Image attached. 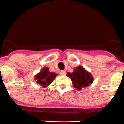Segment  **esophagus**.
Listing matches in <instances>:
<instances>
[{"label":"esophagus","mask_w":124,"mask_h":124,"mask_svg":"<svg viewBox=\"0 0 124 124\" xmlns=\"http://www.w3.org/2000/svg\"><path fill=\"white\" fill-rule=\"evenodd\" d=\"M60 75H66V72L64 70H61L60 72Z\"/></svg>","instance_id":"obj_1"}]
</instances>
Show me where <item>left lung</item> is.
<instances>
[{
    "mask_svg": "<svg viewBox=\"0 0 124 124\" xmlns=\"http://www.w3.org/2000/svg\"><path fill=\"white\" fill-rule=\"evenodd\" d=\"M67 76L70 78L73 87L77 90L89 86L93 81L91 73L81 66L76 67L72 73H67Z\"/></svg>",
    "mask_w": 124,
    "mask_h": 124,
    "instance_id": "obj_1",
    "label": "left lung"
}]
</instances>
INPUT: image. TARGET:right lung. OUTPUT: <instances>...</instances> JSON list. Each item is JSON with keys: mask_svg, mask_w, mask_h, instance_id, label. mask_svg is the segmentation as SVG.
Listing matches in <instances>:
<instances>
[{"mask_svg": "<svg viewBox=\"0 0 124 124\" xmlns=\"http://www.w3.org/2000/svg\"><path fill=\"white\" fill-rule=\"evenodd\" d=\"M57 73L49 71L48 67H43L39 73L35 76V80L43 87H46L52 83L55 78Z\"/></svg>", "mask_w": 124, "mask_h": 124, "instance_id": "right-lung-1", "label": "right lung"}]
</instances>
